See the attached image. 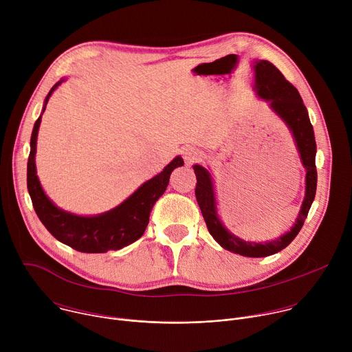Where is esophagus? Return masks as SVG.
<instances>
[{
  "mask_svg": "<svg viewBox=\"0 0 352 352\" xmlns=\"http://www.w3.org/2000/svg\"><path fill=\"white\" fill-rule=\"evenodd\" d=\"M181 153L184 156V160L186 162V164H192L193 162L199 160L200 159V153L197 152V150L195 147H184L181 150Z\"/></svg>",
  "mask_w": 352,
  "mask_h": 352,
  "instance_id": "esophagus-1",
  "label": "esophagus"
}]
</instances>
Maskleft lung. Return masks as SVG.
Here are the masks:
<instances>
[{
  "mask_svg": "<svg viewBox=\"0 0 352 352\" xmlns=\"http://www.w3.org/2000/svg\"><path fill=\"white\" fill-rule=\"evenodd\" d=\"M250 67L254 69V90L256 97L265 100L269 110L285 124L292 135L300 163L305 168V196L302 205H300V210L298 212L295 223L284 234L272 241L254 242L236 236L224 226L219 214L217 195L212 171L200 164H193L197 181L195 195L210 235L221 248L246 258H265L274 255L288 246L304 226L316 195V142L308 110L298 90L269 61L254 60Z\"/></svg>",
  "mask_w": 352,
  "mask_h": 352,
  "instance_id": "obj_1",
  "label": "left lung"
}]
</instances>
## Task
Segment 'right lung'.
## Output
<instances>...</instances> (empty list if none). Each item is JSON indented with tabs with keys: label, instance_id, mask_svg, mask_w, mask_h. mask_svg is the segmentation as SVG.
Instances as JSON below:
<instances>
[{
	"label": "right lung",
	"instance_id": "right-lung-1",
	"mask_svg": "<svg viewBox=\"0 0 352 352\" xmlns=\"http://www.w3.org/2000/svg\"><path fill=\"white\" fill-rule=\"evenodd\" d=\"M61 78L48 91L44 98L41 114L34 122L30 138V155L28 160V190L33 208L44 224L60 242L85 254H104L107 250H117L139 239L147 224L148 216L155 204L166 192L170 175L184 166L181 156L174 157L157 175L144 181L132 195L114 209L100 214H76L58 208L44 192L36 170L37 135L41 117L54 90L65 82Z\"/></svg>",
	"mask_w": 352,
	"mask_h": 352
}]
</instances>
